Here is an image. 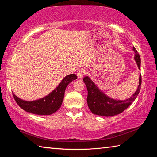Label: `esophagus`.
I'll return each instance as SVG.
<instances>
[{
	"label": "esophagus",
	"instance_id": "34e87169",
	"mask_svg": "<svg viewBox=\"0 0 157 157\" xmlns=\"http://www.w3.org/2000/svg\"><path fill=\"white\" fill-rule=\"evenodd\" d=\"M86 71L83 68H79V70L77 71V75H78V78H82L85 75H86Z\"/></svg>",
	"mask_w": 157,
	"mask_h": 157
}]
</instances>
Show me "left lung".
Here are the masks:
<instances>
[{
  "label": "left lung",
  "mask_w": 157,
  "mask_h": 157,
  "mask_svg": "<svg viewBox=\"0 0 157 157\" xmlns=\"http://www.w3.org/2000/svg\"><path fill=\"white\" fill-rule=\"evenodd\" d=\"M133 50L135 52L134 59L137 63L138 67L140 69V55L134 47L133 48ZM83 80L88 91L86 100L89 109L95 115L102 116H113L123 112L136 99L141 86V75H140L139 84L136 91L128 99L118 100L105 95L101 90L98 89V87H97L89 77H85Z\"/></svg>",
  "instance_id": "left-lung-1"
}]
</instances>
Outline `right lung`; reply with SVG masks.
I'll return each mask as SVG.
<instances>
[{"instance_id": "obj_1", "label": "right lung", "mask_w": 157, "mask_h": 157, "mask_svg": "<svg viewBox=\"0 0 157 157\" xmlns=\"http://www.w3.org/2000/svg\"><path fill=\"white\" fill-rule=\"evenodd\" d=\"M76 79L75 74L66 76L50 94L36 100L25 101L16 96L14 93L12 94L18 105L27 112L36 115H50L57 111L62 106L66 86Z\"/></svg>"}]
</instances>
